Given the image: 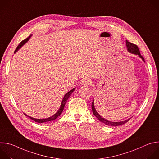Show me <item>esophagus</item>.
Returning <instances> with one entry per match:
<instances>
[{
  "instance_id": "esophagus-1",
  "label": "esophagus",
  "mask_w": 159,
  "mask_h": 159,
  "mask_svg": "<svg viewBox=\"0 0 159 159\" xmlns=\"http://www.w3.org/2000/svg\"><path fill=\"white\" fill-rule=\"evenodd\" d=\"M82 85H90L92 84V81L90 79H85L84 80H83L81 82Z\"/></svg>"
}]
</instances>
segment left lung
<instances>
[{
  "label": "left lung",
  "mask_w": 159,
  "mask_h": 159,
  "mask_svg": "<svg viewBox=\"0 0 159 159\" xmlns=\"http://www.w3.org/2000/svg\"><path fill=\"white\" fill-rule=\"evenodd\" d=\"M126 47L128 48V51L131 53H133V54H135V55H138L144 61H145V60H144V58L140 54V50L139 49V47L137 46V45L133 44V43H130L129 41H128V40L126 41ZM92 109H93V112L94 115L96 116V117L100 121H101L102 123L107 125V126H120V125H123L125 123H126V122H128L129 119L127 120H125L124 121H120V122H112V121H107L106 120V119L103 118L102 117H101L98 113L97 112V111H96V109L94 107V100L93 101V103H92Z\"/></svg>",
  "instance_id": "left-lung-1"
}]
</instances>
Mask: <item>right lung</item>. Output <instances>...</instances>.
<instances>
[{"mask_svg": "<svg viewBox=\"0 0 159 159\" xmlns=\"http://www.w3.org/2000/svg\"><path fill=\"white\" fill-rule=\"evenodd\" d=\"M30 36H30L28 38H27L26 39H24L23 41H22L19 44V45L17 47V48H16V49L14 53H16V52L22 46V45H23L25 43H26V42L28 41V39H30ZM74 90V88L72 90H71L70 91H69V93H67L64 96L60 109H58V111H57V112L56 113V114H55L53 116H51V117H50V118H46V119H42V120H41V119H35V118H31V117H30V116H28V115H25H25L26 116H27L28 117H29L30 119H31V120H33V121H34L35 122H37V123H46V122H49V121H53L54 120H55L56 118H57L61 114V112H62V111H63V109H64V107H65V103H66V101L68 100V99L69 98V97L70 96L71 94L73 93Z\"/></svg>", "mask_w": 159, "mask_h": 159, "instance_id": "obj_1", "label": "right lung"}]
</instances>
